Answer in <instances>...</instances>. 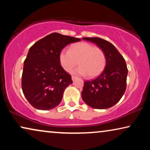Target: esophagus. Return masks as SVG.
<instances>
[{
	"label": "esophagus",
	"mask_w": 150,
	"mask_h": 150,
	"mask_svg": "<svg viewBox=\"0 0 150 150\" xmlns=\"http://www.w3.org/2000/svg\"><path fill=\"white\" fill-rule=\"evenodd\" d=\"M76 79H77V77L76 76H71V79H72V81H74V80Z\"/></svg>",
	"instance_id": "1"
}]
</instances>
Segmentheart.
Segmentation results:
<instances>
[{
    "instance_id": "b5f03b06",
    "label": "heart",
    "mask_w": 150,
    "mask_h": 150,
    "mask_svg": "<svg viewBox=\"0 0 150 150\" xmlns=\"http://www.w3.org/2000/svg\"><path fill=\"white\" fill-rule=\"evenodd\" d=\"M60 64L67 72H70L78 64L81 65L75 73L88 75L89 78L101 74L106 65L105 53L102 48L87 42L72 44L69 50H62L59 53Z\"/></svg>"
}]
</instances>
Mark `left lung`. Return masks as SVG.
Listing matches in <instances>:
<instances>
[{"label": "left lung", "instance_id": "1", "mask_svg": "<svg viewBox=\"0 0 150 150\" xmlns=\"http://www.w3.org/2000/svg\"><path fill=\"white\" fill-rule=\"evenodd\" d=\"M95 43L105 53L106 65L101 74L84 82L82 98L92 108L106 109L120 101L126 89L128 68L124 57L115 47L100 38H83Z\"/></svg>", "mask_w": 150, "mask_h": 150}]
</instances>
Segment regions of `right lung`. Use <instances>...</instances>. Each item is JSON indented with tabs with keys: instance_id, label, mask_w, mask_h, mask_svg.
Instances as JSON below:
<instances>
[{
	"instance_id": "obj_1",
	"label": "right lung",
	"mask_w": 150,
	"mask_h": 150,
	"mask_svg": "<svg viewBox=\"0 0 150 150\" xmlns=\"http://www.w3.org/2000/svg\"><path fill=\"white\" fill-rule=\"evenodd\" d=\"M80 41L52 33L30 47L24 62L22 89L34 108L49 110L60 104L63 91L72 81L60 64L59 53L67 45Z\"/></svg>"
}]
</instances>
